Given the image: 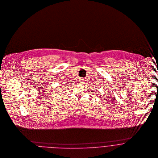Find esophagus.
<instances>
[{"label":"esophagus","mask_w":158,"mask_h":158,"mask_svg":"<svg viewBox=\"0 0 158 158\" xmlns=\"http://www.w3.org/2000/svg\"><path fill=\"white\" fill-rule=\"evenodd\" d=\"M83 81H84V80H80V81H79V82H80V83H83Z\"/></svg>","instance_id":"esophagus-1"}]
</instances>
